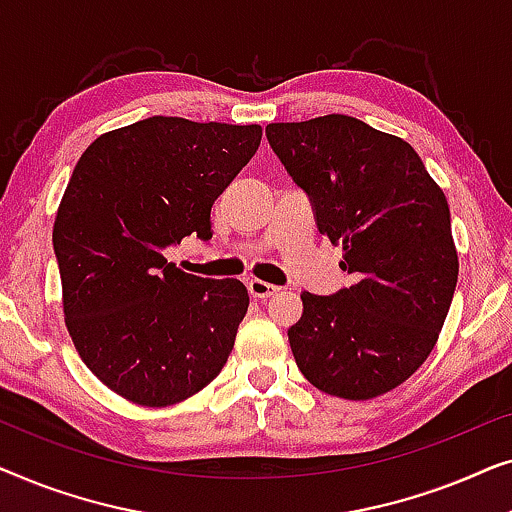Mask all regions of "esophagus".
<instances>
[{
	"mask_svg": "<svg viewBox=\"0 0 512 512\" xmlns=\"http://www.w3.org/2000/svg\"><path fill=\"white\" fill-rule=\"evenodd\" d=\"M247 289L251 293V298H272L275 293H279L277 284L263 282V279H251V282L247 284Z\"/></svg>",
	"mask_w": 512,
	"mask_h": 512,
	"instance_id": "esophagus-1",
	"label": "esophagus"
}]
</instances>
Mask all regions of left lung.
<instances>
[{
  "label": "left lung",
  "mask_w": 512,
  "mask_h": 512,
  "mask_svg": "<svg viewBox=\"0 0 512 512\" xmlns=\"http://www.w3.org/2000/svg\"><path fill=\"white\" fill-rule=\"evenodd\" d=\"M265 135L354 275L333 296L300 293L289 328L300 373L349 401L387 394L431 354L457 286L445 193L408 142L359 118L270 123Z\"/></svg>",
  "instance_id": "8db88e82"
}]
</instances>
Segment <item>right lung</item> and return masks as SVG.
I'll use <instances>...</instances> for the list:
<instances>
[{
	"mask_svg": "<svg viewBox=\"0 0 512 512\" xmlns=\"http://www.w3.org/2000/svg\"><path fill=\"white\" fill-rule=\"evenodd\" d=\"M261 135L151 116L97 137L74 167L53 226L65 324L97 380L132 403H179L226 366L247 286L188 275L163 251L212 240L214 200Z\"/></svg>",
	"mask_w": 512,
	"mask_h": 512,
	"instance_id": "1",
	"label": "right lung"
}]
</instances>
